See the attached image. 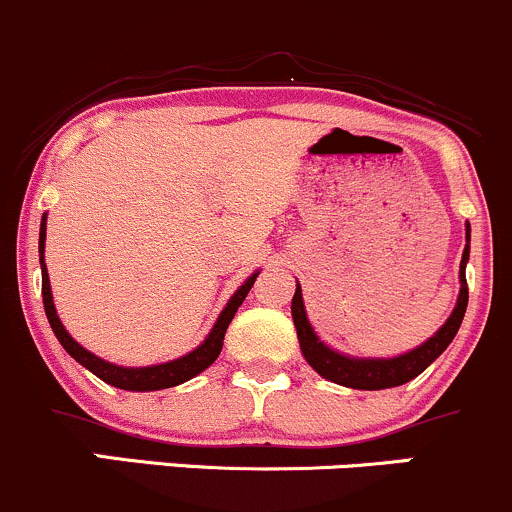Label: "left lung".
Wrapping results in <instances>:
<instances>
[{
	"mask_svg": "<svg viewBox=\"0 0 512 512\" xmlns=\"http://www.w3.org/2000/svg\"><path fill=\"white\" fill-rule=\"evenodd\" d=\"M469 243H471V226L466 223V245L462 252V262H459V296L454 303L452 313L445 323L432 333L428 340L420 342L413 350L403 352L396 357H352L345 352L333 350L325 345L313 330L311 320H308L306 306H303L301 284L296 282V294L291 299V318L296 325V338H299L303 359L311 364L323 379L333 381V384L347 386V389L359 391H381L401 386L411 381L420 372L430 367L442 352L447 350L449 342L457 335L459 325H462L466 303H469V286H466V262H469Z\"/></svg>",
	"mask_w": 512,
	"mask_h": 512,
	"instance_id": "8db88e82",
	"label": "left lung"
}]
</instances>
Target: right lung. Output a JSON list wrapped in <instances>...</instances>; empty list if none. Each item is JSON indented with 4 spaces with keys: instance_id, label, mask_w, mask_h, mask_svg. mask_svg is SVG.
Instances as JSON below:
<instances>
[{
    "instance_id": "add662e5",
    "label": "right lung",
    "mask_w": 512,
    "mask_h": 512,
    "mask_svg": "<svg viewBox=\"0 0 512 512\" xmlns=\"http://www.w3.org/2000/svg\"><path fill=\"white\" fill-rule=\"evenodd\" d=\"M46 221H48V213H43L41 233H38V260H41V277H43V306H46V316H48L50 328H53L55 338L60 340V345L65 347V352L75 359V362H80L84 369H89L92 374H97L101 381H106V384L116 386V389H123V391L172 389V386H179V384H184V381L194 379L196 374H201L204 369H209L211 364L216 362V357L221 355L223 338H226L230 320H233L240 303L245 301L247 291H250L252 284H255L260 269H257V272H252L250 277H247L245 282L235 289V294L228 299L226 308L218 313L211 333L206 335L204 342H201L199 347H194L192 352H187V355H182L177 359H170V362L150 364V367H121V364L106 362V359L97 357L94 352L84 350L80 342L67 333L65 325L60 323L58 311H55L53 291H50V279H48V267H46Z\"/></svg>"
}]
</instances>
